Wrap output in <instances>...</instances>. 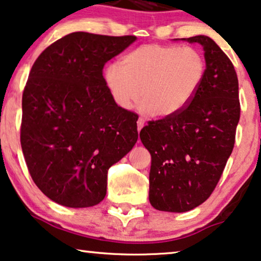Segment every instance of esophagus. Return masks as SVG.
Returning a JSON list of instances; mask_svg holds the SVG:
<instances>
[{
    "label": "esophagus",
    "instance_id": "obj_1",
    "mask_svg": "<svg viewBox=\"0 0 261 261\" xmlns=\"http://www.w3.org/2000/svg\"><path fill=\"white\" fill-rule=\"evenodd\" d=\"M138 130L140 132L141 130V128L144 127V124H145V120L142 119V117H139V120H138Z\"/></svg>",
    "mask_w": 261,
    "mask_h": 261
}]
</instances>
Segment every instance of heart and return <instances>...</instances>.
<instances>
[{"mask_svg":"<svg viewBox=\"0 0 261 261\" xmlns=\"http://www.w3.org/2000/svg\"><path fill=\"white\" fill-rule=\"evenodd\" d=\"M206 72L203 53L192 46L141 45L120 64H110L105 82L120 108L130 109L139 99L146 114L170 117L190 105Z\"/></svg>","mask_w":261,"mask_h":261,"instance_id":"obj_1","label":"heart"}]
</instances>
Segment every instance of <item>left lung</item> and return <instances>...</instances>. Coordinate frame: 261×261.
Returning a JSON list of instances; mask_svg holds the SVG:
<instances>
[{
    "instance_id": "obj_1",
    "label": "left lung",
    "mask_w": 261,
    "mask_h": 261,
    "mask_svg": "<svg viewBox=\"0 0 261 261\" xmlns=\"http://www.w3.org/2000/svg\"><path fill=\"white\" fill-rule=\"evenodd\" d=\"M181 40L203 46L202 87L184 110L149 121L140 132L152 156L149 203L170 213L189 212L209 198L233 151L240 120L239 82L230 59L205 35Z\"/></svg>"
}]
</instances>
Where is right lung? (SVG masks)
I'll use <instances>...</instances> for the list:
<instances>
[{
    "label": "right lung",
    "instance_id": "obj_1",
    "mask_svg": "<svg viewBox=\"0 0 261 261\" xmlns=\"http://www.w3.org/2000/svg\"><path fill=\"white\" fill-rule=\"evenodd\" d=\"M137 40L74 32L32 66L22 95L21 147L35 185L70 208L98 204L109 167L138 140V115L114 102L103 66Z\"/></svg>",
    "mask_w": 261,
    "mask_h": 261
}]
</instances>
